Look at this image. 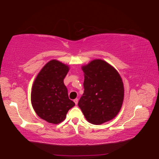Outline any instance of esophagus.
<instances>
[{"instance_id": "34e87169", "label": "esophagus", "mask_w": 159, "mask_h": 159, "mask_svg": "<svg viewBox=\"0 0 159 159\" xmlns=\"http://www.w3.org/2000/svg\"><path fill=\"white\" fill-rule=\"evenodd\" d=\"M74 102L75 103V105H78V98H75V99H74Z\"/></svg>"}]
</instances>
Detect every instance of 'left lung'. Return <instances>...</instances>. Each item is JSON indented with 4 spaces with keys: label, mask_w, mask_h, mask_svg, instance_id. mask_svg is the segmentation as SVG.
Instances as JSON below:
<instances>
[{
    "label": "left lung",
    "mask_w": 159,
    "mask_h": 159,
    "mask_svg": "<svg viewBox=\"0 0 159 159\" xmlns=\"http://www.w3.org/2000/svg\"><path fill=\"white\" fill-rule=\"evenodd\" d=\"M84 91L78 106L86 120L100 125L114 119L121 109L124 98L122 78L112 66L96 59L82 66Z\"/></svg>",
    "instance_id": "1"
}]
</instances>
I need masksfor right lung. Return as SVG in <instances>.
<instances>
[{
    "mask_svg": "<svg viewBox=\"0 0 159 159\" xmlns=\"http://www.w3.org/2000/svg\"><path fill=\"white\" fill-rule=\"evenodd\" d=\"M69 69L67 65L52 60L40 70L33 84L32 106L36 114L49 123H61L75 106L63 83Z\"/></svg>",
    "mask_w": 159,
    "mask_h": 159,
    "instance_id": "1",
    "label": "right lung"
}]
</instances>
